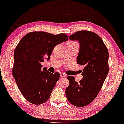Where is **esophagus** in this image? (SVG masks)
I'll return each instance as SVG.
<instances>
[{"instance_id":"1","label":"esophagus","mask_w":124,"mask_h":124,"mask_svg":"<svg viewBox=\"0 0 124 124\" xmlns=\"http://www.w3.org/2000/svg\"><path fill=\"white\" fill-rule=\"evenodd\" d=\"M60 76L62 77V78H66V75L65 74H64V73H61Z\"/></svg>"}]
</instances>
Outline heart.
I'll return each mask as SVG.
<instances>
[{
    "label": "heart",
    "mask_w": 124,
    "mask_h": 124,
    "mask_svg": "<svg viewBox=\"0 0 124 124\" xmlns=\"http://www.w3.org/2000/svg\"><path fill=\"white\" fill-rule=\"evenodd\" d=\"M78 44V43H77V42H76L70 41V42H69V43L68 44Z\"/></svg>",
    "instance_id": "heart-1"
}]
</instances>
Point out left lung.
<instances>
[{"label": "left lung", "mask_w": 124, "mask_h": 124, "mask_svg": "<svg viewBox=\"0 0 124 124\" xmlns=\"http://www.w3.org/2000/svg\"><path fill=\"white\" fill-rule=\"evenodd\" d=\"M70 40H78L80 52L78 64L84 65L83 78L77 82L74 76H68L66 98L71 104L78 107L86 106L96 98L109 72L108 49L101 38L94 32L78 31L70 36Z\"/></svg>", "instance_id": "left-lung-1"}]
</instances>
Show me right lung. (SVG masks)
Returning <instances> with one entry per match:
<instances>
[{
  "mask_svg": "<svg viewBox=\"0 0 124 124\" xmlns=\"http://www.w3.org/2000/svg\"><path fill=\"white\" fill-rule=\"evenodd\" d=\"M68 40L66 34L54 35L46 32H31L21 38L14 54L13 74L25 98L32 104L40 105L47 101L59 73L42 69L40 63L50 59L55 46Z\"/></svg>",
  "mask_w": 124,
  "mask_h": 124,
  "instance_id": "right-lung-1",
  "label": "right lung"
}]
</instances>
